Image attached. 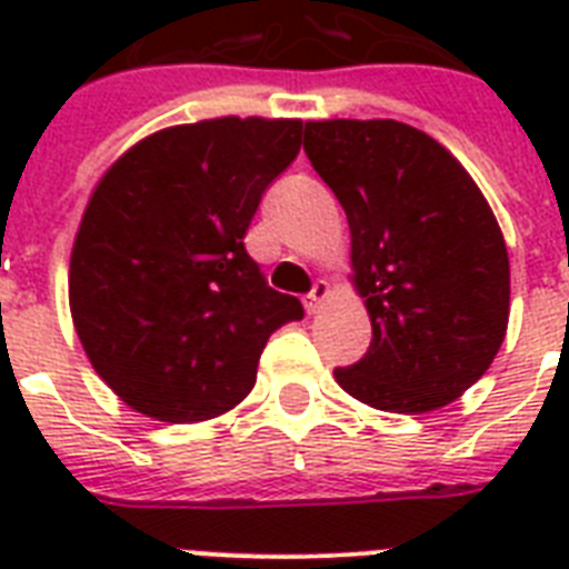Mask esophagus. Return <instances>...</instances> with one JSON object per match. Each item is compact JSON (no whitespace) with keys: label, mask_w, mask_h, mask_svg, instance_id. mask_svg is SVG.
<instances>
[{"label":"esophagus","mask_w":569,"mask_h":569,"mask_svg":"<svg viewBox=\"0 0 569 569\" xmlns=\"http://www.w3.org/2000/svg\"><path fill=\"white\" fill-rule=\"evenodd\" d=\"M330 298V286L325 283V280H316V286H312V292L307 295V312H319L321 307H325V301Z\"/></svg>","instance_id":"1"}]
</instances>
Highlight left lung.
Listing matches in <instances>:
<instances>
[{
	"label": "left lung",
	"instance_id": "8db88e82",
	"mask_svg": "<svg viewBox=\"0 0 569 569\" xmlns=\"http://www.w3.org/2000/svg\"><path fill=\"white\" fill-rule=\"evenodd\" d=\"M303 150L351 227V268L372 319L348 396L428 413L490 369L511 312V266L493 209L463 164L398 120H310Z\"/></svg>",
	"mask_w": 569,
	"mask_h": 569
}]
</instances>
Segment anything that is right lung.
<instances>
[{"label":"right lung","mask_w":569,"mask_h":569,"mask_svg":"<svg viewBox=\"0 0 569 569\" xmlns=\"http://www.w3.org/2000/svg\"><path fill=\"white\" fill-rule=\"evenodd\" d=\"M301 132L303 120L283 118L168 127L97 182L70 257V312L97 375L138 413H227L257 383L268 337L303 319L244 250Z\"/></svg>","instance_id":"1"}]
</instances>
